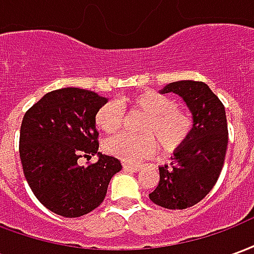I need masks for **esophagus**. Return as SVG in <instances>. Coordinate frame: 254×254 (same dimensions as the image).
Listing matches in <instances>:
<instances>
[{
    "label": "esophagus",
    "instance_id": "esophagus-1",
    "mask_svg": "<svg viewBox=\"0 0 254 254\" xmlns=\"http://www.w3.org/2000/svg\"><path fill=\"white\" fill-rule=\"evenodd\" d=\"M124 169L125 170H129V171H138L141 169V166L140 165H133V163H124Z\"/></svg>",
    "mask_w": 254,
    "mask_h": 254
}]
</instances>
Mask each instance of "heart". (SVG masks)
Segmentation results:
<instances>
[{"instance_id": "heart-1", "label": "heart", "mask_w": 254, "mask_h": 254, "mask_svg": "<svg viewBox=\"0 0 254 254\" xmlns=\"http://www.w3.org/2000/svg\"><path fill=\"white\" fill-rule=\"evenodd\" d=\"M124 107H130L147 116L141 129L144 133L141 137L117 134L106 140V152L124 162L136 163L154 154L156 143L151 135L169 152L180 148L190 136L193 129L190 114L182 109H177L176 102L170 96L156 91H144L120 102H107L96 113V127L106 133L117 132L121 127Z\"/></svg>"}]
</instances>
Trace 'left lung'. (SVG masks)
Instances as JSON below:
<instances>
[{
    "instance_id": "8db88e82",
    "label": "left lung",
    "mask_w": 254,
    "mask_h": 254,
    "mask_svg": "<svg viewBox=\"0 0 254 254\" xmlns=\"http://www.w3.org/2000/svg\"><path fill=\"white\" fill-rule=\"evenodd\" d=\"M178 95L193 118L190 136L171 156V167H159V184L151 201L167 209H185L201 201L218 181L229 143L223 103L202 81L181 80L160 89Z\"/></svg>"
}]
</instances>
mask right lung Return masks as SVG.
Instances as JSON below:
<instances>
[{"label": "right lung", "instance_id": "right-lung-1", "mask_svg": "<svg viewBox=\"0 0 254 254\" xmlns=\"http://www.w3.org/2000/svg\"><path fill=\"white\" fill-rule=\"evenodd\" d=\"M107 98L81 88L46 94L27 111L20 127V159L36 198L52 212L78 218L105 200L120 159L99 152L95 117ZM98 155L84 168L77 160Z\"/></svg>", "mask_w": 254, "mask_h": 254}]
</instances>
